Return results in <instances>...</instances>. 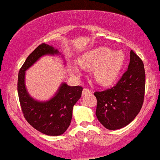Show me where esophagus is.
I'll return each mask as SVG.
<instances>
[{"mask_svg":"<svg viewBox=\"0 0 160 160\" xmlns=\"http://www.w3.org/2000/svg\"><path fill=\"white\" fill-rule=\"evenodd\" d=\"M91 90H90L89 89L87 88H84L82 90V95H86V94H91Z\"/></svg>","mask_w":160,"mask_h":160,"instance_id":"1","label":"esophagus"}]
</instances>
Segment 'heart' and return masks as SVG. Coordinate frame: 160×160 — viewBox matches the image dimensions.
<instances>
[{"mask_svg": "<svg viewBox=\"0 0 160 160\" xmlns=\"http://www.w3.org/2000/svg\"><path fill=\"white\" fill-rule=\"evenodd\" d=\"M126 54L122 50H112L111 48L99 46L90 49L81 55L79 65L86 69H94V76L100 84L109 85L114 82L123 69ZM71 73L79 74L80 70L77 65H70Z\"/></svg>", "mask_w": 160, "mask_h": 160, "instance_id": "b5f03b06", "label": "heart"}]
</instances>
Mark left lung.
Here are the masks:
<instances>
[{"mask_svg": "<svg viewBox=\"0 0 160 160\" xmlns=\"http://www.w3.org/2000/svg\"><path fill=\"white\" fill-rule=\"evenodd\" d=\"M142 61L131 50L128 70L114 87L95 92L96 116L108 130H118L131 122L142 108L145 93Z\"/></svg>", "mask_w": 160, "mask_h": 160, "instance_id": "obj_1", "label": "left lung"}]
</instances>
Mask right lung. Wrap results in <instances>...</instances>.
<instances>
[{"mask_svg": "<svg viewBox=\"0 0 160 160\" xmlns=\"http://www.w3.org/2000/svg\"><path fill=\"white\" fill-rule=\"evenodd\" d=\"M45 55H63L52 46L42 43L29 55L18 73V92L24 117L32 128L46 135H62L72 119L73 107L82 96V87H70L62 82L47 101L31 97L25 87V71Z\"/></svg>", "mask_w": 160, "mask_h": 160, "instance_id": "obj_1", "label": "right lung"}]
</instances>
